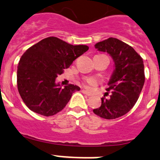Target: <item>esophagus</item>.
I'll return each instance as SVG.
<instances>
[{
	"mask_svg": "<svg viewBox=\"0 0 160 160\" xmlns=\"http://www.w3.org/2000/svg\"><path fill=\"white\" fill-rule=\"evenodd\" d=\"M81 92L83 93L84 95H86V96H91V94L88 92H87L86 90H83H83H81Z\"/></svg>",
	"mask_w": 160,
	"mask_h": 160,
	"instance_id": "34e87169",
	"label": "esophagus"
}]
</instances>
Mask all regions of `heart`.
I'll return each mask as SVG.
<instances>
[{"label": "heart", "mask_w": 160, "mask_h": 160, "mask_svg": "<svg viewBox=\"0 0 160 160\" xmlns=\"http://www.w3.org/2000/svg\"><path fill=\"white\" fill-rule=\"evenodd\" d=\"M87 83L89 85H94L95 83H96V81H95V80H93V79H88Z\"/></svg>", "instance_id": "1"}]
</instances>
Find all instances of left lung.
<instances>
[{
  "label": "left lung",
  "mask_w": 160,
  "mask_h": 160,
  "mask_svg": "<svg viewBox=\"0 0 160 160\" xmlns=\"http://www.w3.org/2000/svg\"><path fill=\"white\" fill-rule=\"evenodd\" d=\"M95 48L109 54L114 70L108 83L110 97L102 98L101 106L93 112L103 119H116L128 113L139 99L145 80L143 59L132 47L113 37L96 43Z\"/></svg>",
  "instance_id": "1"
}]
</instances>
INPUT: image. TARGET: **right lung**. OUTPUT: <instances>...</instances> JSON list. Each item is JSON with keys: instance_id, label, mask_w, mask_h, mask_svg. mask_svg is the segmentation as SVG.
Instances as JSON below:
<instances>
[{"instance_id": "add662e5", "label": "right lung", "mask_w": 160, "mask_h": 160, "mask_svg": "<svg viewBox=\"0 0 160 160\" xmlns=\"http://www.w3.org/2000/svg\"><path fill=\"white\" fill-rule=\"evenodd\" d=\"M87 45H72L55 37L44 38L22 55L17 67V88L24 103L32 112L51 116L64 109L72 93L80 88L56 82Z\"/></svg>"}]
</instances>
